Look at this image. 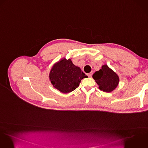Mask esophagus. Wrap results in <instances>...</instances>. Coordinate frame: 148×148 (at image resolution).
Here are the masks:
<instances>
[{
  "label": "esophagus",
  "instance_id": "obj_1",
  "mask_svg": "<svg viewBox=\"0 0 148 148\" xmlns=\"http://www.w3.org/2000/svg\"><path fill=\"white\" fill-rule=\"evenodd\" d=\"M87 75H88V77H92V73H88V74H87Z\"/></svg>",
  "mask_w": 148,
  "mask_h": 148
}]
</instances>
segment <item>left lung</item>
Segmentation results:
<instances>
[{"label": "left lung", "instance_id": "left-lung-1", "mask_svg": "<svg viewBox=\"0 0 148 148\" xmlns=\"http://www.w3.org/2000/svg\"><path fill=\"white\" fill-rule=\"evenodd\" d=\"M92 77L98 85L99 89L107 92L115 90L119 80L118 75L107 65L102 66L101 69L93 74Z\"/></svg>", "mask_w": 148, "mask_h": 148}]
</instances>
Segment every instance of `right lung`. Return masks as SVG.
<instances>
[{
	"instance_id": "right-lung-1",
	"label": "right lung",
	"mask_w": 148,
	"mask_h": 148,
	"mask_svg": "<svg viewBox=\"0 0 148 148\" xmlns=\"http://www.w3.org/2000/svg\"><path fill=\"white\" fill-rule=\"evenodd\" d=\"M49 77L54 88L62 93H69L79 86L81 79L88 77L73 64L71 59L64 58L54 66Z\"/></svg>"
}]
</instances>
